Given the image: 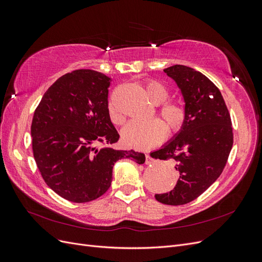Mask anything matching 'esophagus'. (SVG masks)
<instances>
[{"mask_svg": "<svg viewBox=\"0 0 262 262\" xmlns=\"http://www.w3.org/2000/svg\"><path fill=\"white\" fill-rule=\"evenodd\" d=\"M156 161L154 160V158L150 156L149 154H146V156H145V164L146 165H150V164H154Z\"/></svg>", "mask_w": 262, "mask_h": 262, "instance_id": "esophagus-1", "label": "esophagus"}]
</instances>
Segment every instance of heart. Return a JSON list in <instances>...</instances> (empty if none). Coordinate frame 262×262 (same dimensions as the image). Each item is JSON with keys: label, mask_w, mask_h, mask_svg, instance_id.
I'll list each match as a JSON object with an SVG mask.
<instances>
[{"label": "heart", "mask_w": 262, "mask_h": 262, "mask_svg": "<svg viewBox=\"0 0 262 262\" xmlns=\"http://www.w3.org/2000/svg\"><path fill=\"white\" fill-rule=\"evenodd\" d=\"M145 92L149 100L158 107V115L164 122L165 128L161 120H132L121 131L124 143L136 148L152 147L164 139L166 130L170 134L179 132L186 122V110L178 102L167 100L169 92L164 84L155 80H148L145 83ZM109 115L115 123L123 121L122 116L117 112L113 104L109 105Z\"/></svg>", "instance_id": "1"}]
</instances>
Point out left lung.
Instances as JSON below:
<instances>
[{"label": "left lung", "instance_id": "8db88e82", "mask_svg": "<svg viewBox=\"0 0 262 262\" xmlns=\"http://www.w3.org/2000/svg\"><path fill=\"white\" fill-rule=\"evenodd\" d=\"M184 96L186 122L175 139L150 156L172 161L179 179L171 191L155 194L158 202L182 205L201 195L223 171L233 146V128L223 96L209 78L189 67L164 70Z\"/></svg>", "mask_w": 262, "mask_h": 262}]
</instances>
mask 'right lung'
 Here are the masks:
<instances>
[{
  "mask_svg": "<svg viewBox=\"0 0 262 262\" xmlns=\"http://www.w3.org/2000/svg\"><path fill=\"white\" fill-rule=\"evenodd\" d=\"M110 81L97 71L75 70L58 78L35 110L31 137L38 169L46 184L71 202L104 194L121 158L145 162L143 153L110 146L119 140L108 109Z\"/></svg>",
  "mask_w": 262,
  "mask_h": 262,
  "instance_id": "obj_1",
  "label": "right lung"
}]
</instances>
